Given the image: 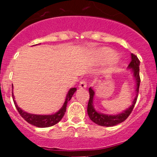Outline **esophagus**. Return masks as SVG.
<instances>
[{"label":"esophagus","instance_id":"obj_1","mask_svg":"<svg viewBox=\"0 0 157 157\" xmlns=\"http://www.w3.org/2000/svg\"><path fill=\"white\" fill-rule=\"evenodd\" d=\"M78 87L81 89H86V82L85 80H82V81H80V85L78 86Z\"/></svg>","mask_w":157,"mask_h":157}]
</instances>
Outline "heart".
Masks as SVG:
<instances>
[{
	"label": "heart",
	"instance_id": "b5f03b06",
	"mask_svg": "<svg viewBox=\"0 0 157 157\" xmlns=\"http://www.w3.org/2000/svg\"><path fill=\"white\" fill-rule=\"evenodd\" d=\"M115 51L107 47L100 48L94 51V60L98 63H109L107 71L111 72L119 67V60Z\"/></svg>",
	"mask_w": 157,
	"mask_h": 157
}]
</instances>
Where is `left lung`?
I'll return each mask as SVG.
<instances>
[{"label":"left lung","mask_w":157,"mask_h":157,"mask_svg":"<svg viewBox=\"0 0 157 157\" xmlns=\"http://www.w3.org/2000/svg\"><path fill=\"white\" fill-rule=\"evenodd\" d=\"M139 65L140 62L136 55L131 53V62L129 64L127 69L130 70L132 73V77L135 80V97L132 101V104L122 111L121 113H118V114H105V113H100L96 110L94 106V98L95 95V92L92 87L89 88V101L88 103L87 113L89 115V118L100 126L104 127H113L115 125L121 123L124 121L127 118V117L130 115L132 111L134 106H135L136 102L138 98V94H139V85H140V77H139Z\"/></svg>","instance_id":"8db88e82"}]
</instances>
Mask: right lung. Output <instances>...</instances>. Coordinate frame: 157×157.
<instances>
[{
    "label": "right lung",
    "mask_w": 157,
    "mask_h": 157,
    "mask_svg": "<svg viewBox=\"0 0 157 157\" xmlns=\"http://www.w3.org/2000/svg\"><path fill=\"white\" fill-rule=\"evenodd\" d=\"M38 44H34V45H38ZM12 88H13V84H12ZM76 91H77V89H76V88H71L69 90H68V92H67L65 102L64 104H63V106H62L56 113L51 115H36L25 112V110L21 109L19 106H18V104H17L16 101H15V96L14 94H13V92L12 95H13V101H14L15 107H16L17 110H18V113H19L21 116L26 121H27L29 124H30L37 127H48L55 125L63 118V117L65 115V111H66V107L68 102L71 99L72 96L75 94Z\"/></svg>",
    "instance_id": "add662e5"
}]
</instances>
